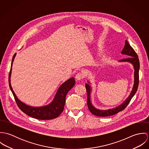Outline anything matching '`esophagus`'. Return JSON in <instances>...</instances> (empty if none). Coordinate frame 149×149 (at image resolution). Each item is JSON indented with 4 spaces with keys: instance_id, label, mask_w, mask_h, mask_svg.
Wrapping results in <instances>:
<instances>
[{
    "instance_id": "obj_1",
    "label": "esophagus",
    "mask_w": 149,
    "mask_h": 149,
    "mask_svg": "<svg viewBox=\"0 0 149 149\" xmlns=\"http://www.w3.org/2000/svg\"><path fill=\"white\" fill-rule=\"evenodd\" d=\"M83 78H84V74L81 72H79L76 74V79L77 80H82Z\"/></svg>"
}]
</instances>
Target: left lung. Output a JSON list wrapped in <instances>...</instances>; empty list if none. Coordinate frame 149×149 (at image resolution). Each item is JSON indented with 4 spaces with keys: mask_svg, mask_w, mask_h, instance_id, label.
Wrapping results in <instances>:
<instances>
[{
    "mask_svg": "<svg viewBox=\"0 0 149 149\" xmlns=\"http://www.w3.org/2000/svg\"><path fill=\"white\" fill-rule=\"evenodd\" d=\"M122 54H126L128 56L127 58L123 59L120 60L119 61H126L129 62L131 64H133L134 67V84L132 89V91L128 97L127 99L120 106L117 107L116 108L110 109L108 110H99L98 109L95 108L91 104V100H90V93H91V86L89 84H86L85 87L87 93V105L89 110L90 112L93 114L95 116H109L113 115L116 114L120 111H123L125 109L128 104L130 102L131 99L134 96L135 93L137 91L138 85H139V61L138 58V56L136 54V53L135 52V50L133 49V48L130 46V45L128 43L127 41L126 40L125 42V45L124 46V48L123 50L122 51Z\"/></svg>",
    "mask_w": 149,
    "mask_h": 149,
    "instance_id": "left-lung-1",
    "label": "left lung"
}]
</instances>
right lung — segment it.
<instances>
[{"mask_svg": "<svg viewBox=\"0 0 149 149\" xmlns=\"http://www.w3.org/2000/svg\"><path fill=\"white\" fill-rule=\"evenodd\" d=\"M16 53L13 57L11 69L8 75V83L10 89L14 95L18 107L24 113L35 119L40 120H50L58 117L64 110L65 98L67 93L74 85V79L73 77L69 79L60 86L54 98V100L49 105L41 107H33L27 106L18 99L14 92L13 91L10 84V76L11 73L12 65Z\"/></svg>", "mask_w": 149, "mask_h": 149, "instance_id": "obj_1", "label": "right lung"}]
</instances>
